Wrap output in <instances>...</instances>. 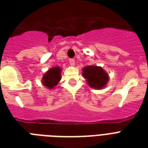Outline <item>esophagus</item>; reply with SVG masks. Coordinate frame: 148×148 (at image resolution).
Listing matches in <instances>:
<instances>
[{"instance_id":"34e87169","label":"esophagus","mask_w":148,"mask_h":148,"mask_svg":"<svg viewBox=\"0 0 148 148\" xmlns=\"http://www.w3.org/2000/svg\"><path fill=\"white\" fill-rule=\"evenodd\" d=\"M69 63L71 66H74V65H75V60H74V59H73V58H71V59H70Z\"/></svg>"}]
</instances>
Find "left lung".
<instances>
[{
	"mask_svg": "<svg viewBox=\"0 0 148 148\" xmlns=\"http://www.w3.org/2000/svg\"><path fill=\"white\" fill-rule=\"evenodd\" d=\"M83 76L87 79L90 88L101 89L107 84L108 74L103 68L97 66H87L83 69Z\"/></svg>",
	"mask_w": 148,
	"mask_h": 148,
	"instance_id": "left-lung-1",
	"label": "left lung"
}]
</instances>
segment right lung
<instances>
[{
	"label": "right lung",
	"mask_w": 148,
	"mask_h": 148,
	"mask_svg": "<svg viewBox=\"0 0 148 148\" xmlns=\"http://www.w3.org/2000/svg\"><path fill=\"white\" fill-rule=\"evenodd\" d=\"M60 71L61 70L59 67H55L50 69L43 77V84L50 89L53 88V87L57 85L60 81Z\"/></svg>",
	"instance_id": "obj_1"
}]
</instances>
